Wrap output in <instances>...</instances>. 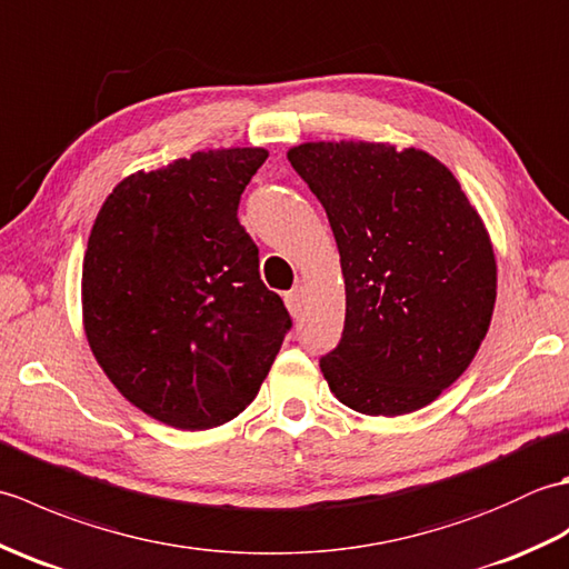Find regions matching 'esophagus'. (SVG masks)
Returning <instances> with one entry per match:
<instances>
[{"label":"esophagus","mask_w":569,"mask_h":569,"mask_svg":"<svg viewBox=\"0 0 569 569\" xmlns=\"http://www.w3.org/2000/svg\"><path fill=\"white\" fill-rule=\"evenodd\" d=\"M283 300H286L288 310H291V316H300V306H303V288L300 286L291 288V291L283 296Z\"/></svg>","instance_id":"34e87169"}]
</instances>
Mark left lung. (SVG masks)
<instances>
[{
	"label": "left lung",
	"instance_id": "1",
	"mask_svg": "<svg viewBox=\"0 0 569 569\" xmlns=\"http://www.w3.org/2000/svg\"><path fill=\"white\" fill-rule=\"evenodd\" d=\"M340 249L342 340L320 359L330 391L367 416H403L462 377L489 330L497 259L450 168L391 143L288 151Z\"/></svg>",
	"mask_w": 569,
	"mask_h": 569
}]
</instances>
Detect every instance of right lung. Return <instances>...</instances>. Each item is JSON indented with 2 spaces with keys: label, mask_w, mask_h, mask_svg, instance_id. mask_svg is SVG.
<instances>
[{
  "label": "right lung",
  "mask_w": 569,
  "mask_h": 569,
  "mask_svg": "<svg viewBox=\"0 0 569 569\" xmlns=\"http://www.w3.org/2000/svg\"><path fill=\"white\" fill-rule=\"evenodd\" d=\"M266 159L263 149H220L139 171L92 224L84 335L119 393L166 426L237 418L293 325L237 217Z\"/></svg>",
  "instance_id": "right-lung-1"
}]
</instances>
